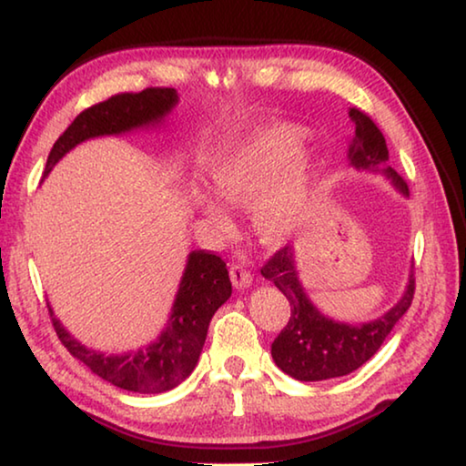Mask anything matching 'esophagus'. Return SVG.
Returning <instances> with one entry per match:
<instances>
[{
  "mask_svg": "<svg viewBox=\"0 0 466 466\" xmlns=\"http://www.w3.org/2000/svg\"><path fill=\"white\" fill-rule=\"evenodd\" d=\"M228 275H231V281L238 289L249 288V285H252V273H249V270L239 262L231 264V268H228Z\"/></svg>",
  "mask_w": 466,
  "mask_h": 466,
  "instance_id": "obj_1",
  "label": "esophagus"
}]
</instances>
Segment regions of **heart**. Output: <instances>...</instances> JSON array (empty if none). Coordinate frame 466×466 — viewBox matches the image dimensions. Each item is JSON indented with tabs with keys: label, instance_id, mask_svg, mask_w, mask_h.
Wrapping results in <instances>:
<instances>
[{
	"label": "heart",
	"instance_id": "b5f03b06",
	"mask_svg": "<svg viewBox=\"0 0 466 466\" xmlns=\"http://www.w3.org/2000/svg\"><path fill=\"white\" fill-rule=\"evenodd\" d=\"M302 152V133L288 123L256 127L241 135L208 167L212 189L233 206L254 205V227L267 243H283L302 228L310 208L312 170ZM193 202L220 228L231 227L227 208L193 189Z\"/></svg>",
	"mask_w": 466,
	"mask_h": 466
}]
</instances>
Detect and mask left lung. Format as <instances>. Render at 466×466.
<instances>
[{"instance_id":"left-lung-1","label":"left lung","mask_w":466,"mask_h":466,"mask_svg":"<svg viewBox=\"0 0 466 466\" xmlns=\"http://www.w3.org/2000/svg\"><path fill=\"white\" fill-rule=\"evenodd\" d=\"M350 118L356 127L348 152L352 167L388 175L393 185L408 196L404 178L388 167V143L379 127L358 108H350ZM260 273L289 299L291 317L270 346V354L277 367L298 381H325V379L343 377L362 367L377 354V350L381 348L398 320L404 317L414 298V273H410L402 299L390 312H385L373 323L354 327L335 323L312 306L298 279L296 260L289 246L277 249L264 262Z\"/></svg>"}]
</instances>
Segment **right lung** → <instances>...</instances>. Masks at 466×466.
<instances>
[{"mask_svg":"<svg viewBox=\"0 0 466 466\" xmlns=\"http://www.w3.org/2000/svg\"><path fill=\"white\" fill-rule=\"evenodd\" d=\"M178 96L173 87H149L139 93H118L83 110L68 125L47 156L46 175L64 154L78 143L102 135H120L133 128L156 125L175 108ZM231 296V281L223 258L196 249L178 285L173 314L162 335L147 348L128 354H102L78 343L49 308V317L64 348L97 377L120 390L162 393L177 388L196 369L214 312Z\"/></svg>","mask_w":466,"mask_h":466,"instance_id":"1","label":"right lung"}]
</instances>
